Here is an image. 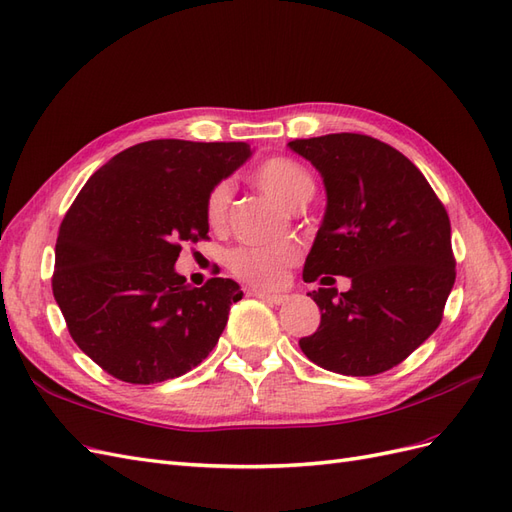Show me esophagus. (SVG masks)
<instances>
[{"label":"esophagus","instance_id":"1","mask_svg":"<svg viewBox=\"0 0 512 512\" xmlns=\"http://www.w3.org/2000/svg\"><path fill=\"white\" fill-rule=\"evenodd\" d=\"M247 294H252V297H256V299H262V301H267V303H271V305H282V303H286V301H288L286 294H273V292L256 290V288H252V290L247 292Z\"/></svg>","mask_w":512,"mask_h":512}]
</instances>
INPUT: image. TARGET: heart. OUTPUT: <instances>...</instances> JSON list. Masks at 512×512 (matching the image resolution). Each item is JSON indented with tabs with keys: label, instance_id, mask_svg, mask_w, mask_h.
Listing matches in <instances>:
<instances>
[{
	"label": "heart",
	"instance_id": "1",
	"mask_svg": "<svg viewBox=\"0 0 512 512\" xmlns=\"http://www.w3.org/2000/svg\"><path fill=\"white\" fill-rule=\"evenodd\" d=\"M254 179L269 196L286 209L299 207L309 200L316 190L309 170L290 158H269L254 170ZM230 205V185L226 181L215 183L205 198V218L211 228H220L226 222ZM297 252L292 245L271 247H235L228 252L226 265L239 280L260 286L275 288L284 282L288 267L294 265Z\"/></svg>",
	"mask_w": 512,
	"mask_h": 512
}]
</instances>
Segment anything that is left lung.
Listing matches in <instances>:
<instances>
[{
	"label": "left lung",
	"instance_id": "obj_1",
	"mask_svg": "<svg viewBox=\"0 0 512 512\" xmlns=\"http://www.w3.org/2000/svg\"><path fill=\"white\" fill-rule=\"evenodd\" d=\"M327 188V213L307 254L303 280L318 288L320 327L301 337L309 361L344 376H376L406 361L442 322L455 284L451 220L404 153L365 134L297 138ZM327 274V278H320Z\"/></svg>",
	"mask_w": 512,
	"mask_h": 512
}]
</instances>
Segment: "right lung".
I'll return each mask as SVG.
<instances>
[{"mask_svg": "<svg viewBox=\"0 0 512 512\" xmlns=\"http://www.w3.org/2000/svg\"><path fill=\"white\" fill-rule=\"evenodd\" d=\"M252 156L247 143H138L89 177L55 245L53 297L68 331L106 374L130 384L203 363L243 292L175 271L183 243L209 239L205 198Z\"/></svg>", "mask_w": 512, "mask_h": 512, "instance_id": "1", "label": "right lung"}]
</instances>
